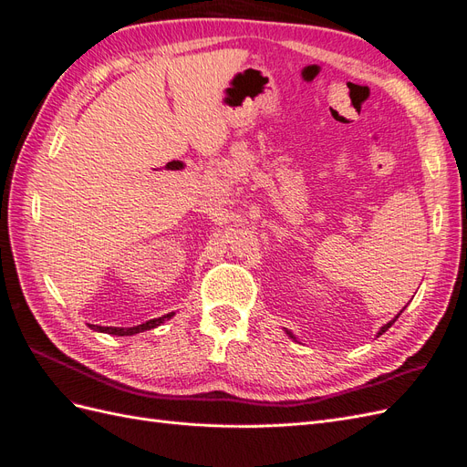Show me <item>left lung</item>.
I'll list each match as a JSON object with an SVG mask.
<instances>
[{
  "label": "left lung",
  "instance_id": "8db88e82",
  "mask_svg": "<svg viewBox=\"0 0 467 467\" xmlns=\"http://www.w3.org/2000/svg\"><path fill=\"white\" fill-rule=\"evenodd\" d=\"M398 317H400V316H398ZM398 317H395V319H398ZM395 319H393V321H389V323H388V325H384V327H381V329H379V333H378V335H381V333H386V331H388V329H389V327H391V325H393V323H395ZM288 335H290V337H292V333H288Z\"/></svg>",
  "mask_w": 467,
  "mask_h": 467
}]
</instances>
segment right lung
Here are the masks:
<instances>
[{
	"instance_id": "add662e5",
	"label": "right lung",
	"mask_w": 467,
	"mask_h": 467,
	"mask_svg": "<svg viewBox=\"0 0 467 467\" xmlns=\"http://www.w3.org/2000/svg\"><path fill=\"white\" fill-rule=\"evenodd\" d=\"M173 314H167V316H161V317H155V319H150L142 325H136V327H101V325H89L91 329L95 331H101V333H109V335H119V337H124V335H134V333H140V331H146V329H153L158 327L160 323H163L165 319L171 317Z\"/></svg>"
}]
</instances>
